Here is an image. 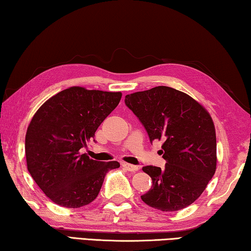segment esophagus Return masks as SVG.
<instances>
[{"instance_id":"1","label":"esophagus","mask_w":251,"mask_h":251,"mask_svg":"<svg viewBox=\"0 0 251 251\" xmlns=\"http://www.w3.org/2000/svg\"><path fill=\"white\" fill-rule=\"evenodd\" d=\"M122 166L125 167L126 170H128V171H131V172H135V171H138V170H139L138 166H133V164H130V163H126V162H123V163H122Z\"/></svg>"}]
</instances>
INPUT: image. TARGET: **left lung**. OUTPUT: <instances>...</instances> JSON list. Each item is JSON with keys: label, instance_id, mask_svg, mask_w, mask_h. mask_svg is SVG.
<instances>
[{"label": "left lung", "instance_id": "1", "mask_svg": "<svg viewBox=\"0 0 251 251\" xmlns=\"http://www.w3.org/2000/svg\"><path fill=\"white\" fill-rule=\"evenodd\" d=\"M125 103L145 126L151 143L163 141V169L142 168L152 179L142 201L161 211L190 206L216 171V131L210 114L188 94L163 85L128 94Z\"/></svg>", "mask_w": 251, "mask_h": 251}]
</instances>
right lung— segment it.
I'll return each instance as SVG.
<instances>
[{
    "instance_id": "1",
    "label": "right lung",
    "mask_w": 251,
    "mask_h": 251,
    "mask_svg": "<svg viewBox=\"0 0 251 251\" xmlns=\"http://www.w3.org/2000/svg\"><path fill=\"white\" fill-rule=\"evenodd\" d=\"M121 97V92L72 87L36 111L25 135L27 170L53 202L65 208L89 204L98 197L105 175L120 167L118 161L90 159L80 150Z\"/></svg>"
}]
</instances>
